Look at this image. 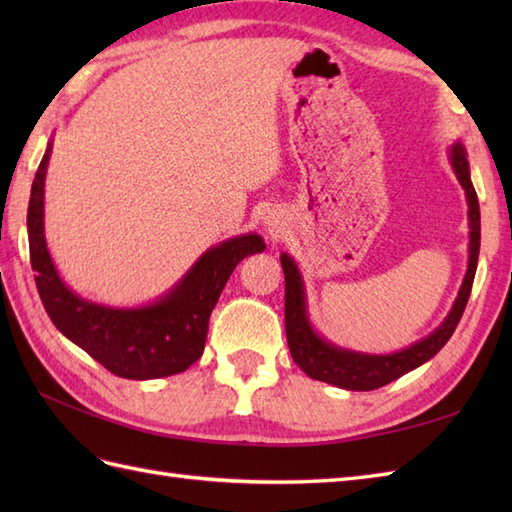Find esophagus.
I'll return each mask as SVG.
<instances>
[{"instance_id": "esophagus-1", "label": "esophagus", "mask_w": 512, "mask_h": 512, "mask_svg": "<svg viewBox=\"0 0 512 512\" xmlns=\"http://www.w3.org/2000/svg\"><path fill=\"white\" fill-rule=\"evenodd\" d=\"M268 231L277 237V233H279V226H277V224H268Z\"/></svg>"}]
</instances>
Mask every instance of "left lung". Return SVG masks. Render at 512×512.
Masks as SVG:
<instances>
[{"label":"left lung","mask_w":512,"mask_h":512,"mask_svg":"<svg viewBox=\"0 0 512 512\" xmlns=\"http://www.w3.org/2000/svg\"><path fill=\"white\" fill-rule=\"evenodd\" d=\"M449 158L455 176H458L466 193V202H469V268H466L458 299H455L447 319H444L440 328L433 330L427 339L413 343L407 350H400L394 354H361L343 350V347H336L321 339V336L314 332L308 319L306 292H303V279L299 275L295 259L281 253V268H284L286 277V339L295 363L310 378L323 380V383L350 391L378 389L391 383V380L400 378L402 374L411 372V369L420 367L422 363H427L429 358L436 356L442 347L447 345L451 334L458 328L466 301L471 297L477 257H480V202H477V193L473 189L469 160H466L464 147L460 143H455L451 147Z\"/></svg>","instance_id":"left-lung-1"}]
</instances>
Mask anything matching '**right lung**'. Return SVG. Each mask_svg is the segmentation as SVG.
Masks as SVG:
<instances>
[{
    "instance_id": "add662e5",
    "label": "right lung",
    "mask_w": 512,
    "mask_h": 512,
    "mask_svg": "<svg viewBox=\"0 0 512 512\" xmlns=\"http://www.w3.org/2000/svg\"><path fill=\"white\" fill-rule=\"evenodd\" d=\"M52 143L43 154L28 202V244L35 284L48 317L94 361L121 378L149 380L180 374L204 352L209 317L228 277L264 239L248 233L206 250L176 286L143 308H110L85 301L63 284L43 235V184Z\"/></svg>"
}]
</instances>
